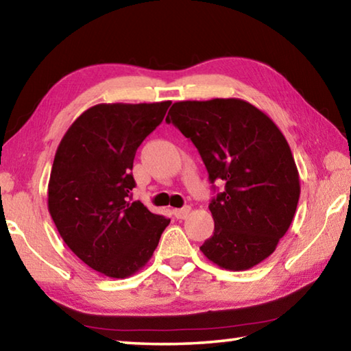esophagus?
I'll return each instance as SVG.
<instances>
[{
	"label": "esophagus",
	"instance_id": "34e87169",
	"mask_svg": "<svg viewBox=\"0 0 351 351\" xmlns=\"http://www.w3.org/2000/svg\"><path fill=\"white\" fill-rule=\"evenodd\" d=\"M173 213L178 219H186L190 213V207L186 206V207H182V209H175Z\"/></svg>",
	"mask_w": 351,
	"mask_h": 351
}]
</instances>
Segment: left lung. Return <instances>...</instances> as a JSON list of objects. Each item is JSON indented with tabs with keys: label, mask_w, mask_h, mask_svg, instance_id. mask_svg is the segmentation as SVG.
<instances>
[{
	"label": "left lung",
	"mask_w": 351,
	"mask_h": 351,
	"mask_svg": "<svg viewBox=\"0 0 351 351\" xmlns=\"http://www.w3.org/2000/svg\"><path fill=\"white\" fill-rule=\"evenodd\" d=\"M165 121L198 148L210 182H226L209 204L215 229L199 251L229 271L268 258L293 223L300 197L299 171L280 128L235 97L175 102Z\"/></svg>",
	"instance_id": "left-lung-1"
}]
</instances>
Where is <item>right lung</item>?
<instances>
[{
	"mask_svg": "<svg viewBox=\"0 0 351 351\" xmlns=\"http://www.w3.org/2000/svg\"><path fill=\"white\" fill-rule=\"evenodd\" d=\"M170 104L94 105L58 144L47 209L71 251L106 277L127 278L144 268L170 223L127 198L136 184V150Z\"/></svg>",
	"mask_w": 351,
	"mask_h": 351,
	"instance_id": "1",
	"label": "right lung"
}]
</instances>
